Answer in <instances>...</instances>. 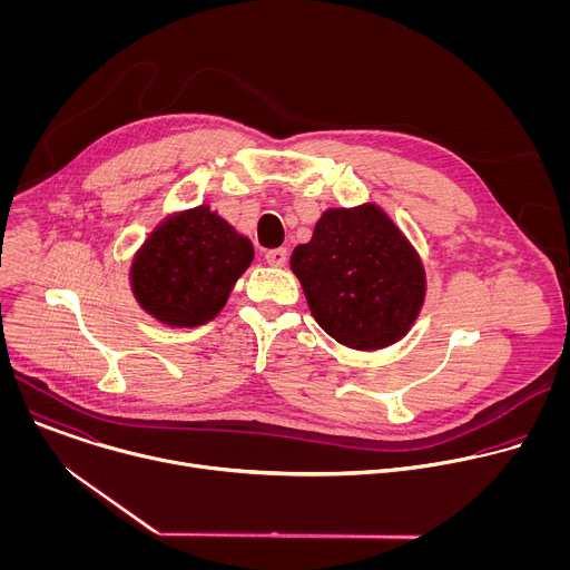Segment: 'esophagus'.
<instances>
[{"label":"esophagus","instance_id":"esophagus-1","mask_svg":"<svg viewBox=\"0 0 570 570\" xmlns=\"http://www.w3.org/2000/svg\"><path fill=\"white\" fill-rule=\"evenodd\" d=\"M286 259H288V253L284 248H275V250L266 253V262L275 268H282L286 264Z\"/></svg>","mask_w":570,"mask_h":570}]
</instances>
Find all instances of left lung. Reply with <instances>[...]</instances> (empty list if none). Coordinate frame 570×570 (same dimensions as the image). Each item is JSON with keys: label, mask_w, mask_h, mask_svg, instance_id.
<instances>
[{"label": "left lung", "mask_w": 570, "mask_h": 570, "mask_svg": "<svg viewBox=\"0 0 570 570\" xmlns=\"http://www.w3.org/2000/svg\"><path fill=\"white\" fill-rule=\"evenodd\" d=\"M291 271L320 327L358 352L401 341L426 297L417 250L374 203L324 212L293 250Z\"/></svg>", "instance_id": "8db88e82"}]
</instances>
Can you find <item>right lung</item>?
Returning <instances> with one entry per match:
<instances>
[{"label":"right lung","mask_w":570,"mask_h":570,"mask_svg":"<svg viewBox=\"0 0 570 570\" xmlns=\"http://www.w3.org/2000/svg\"><path fill=\"white\" fill-rule=\"evenodd\" d=\"M255 248L209 205L167 216L130 264L137 304L169 327H200L225 306Z\"/></svg>","instance_id":"obj_1"}]
</instances>
